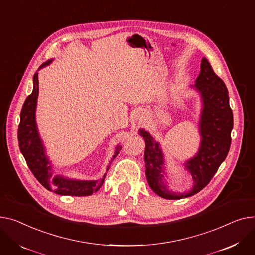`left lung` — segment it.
<instances>
[{
  "label": "left lung",
  "mask_w": 255,
  "mask_h": 255,
  "mask_svg": "<svg viewBox=\"0 0 255 255\" xmlns=\"http://www.w3.org/2000/svg\"><path fill=\"white\" fill-rule=\"evenodd\" d=\"M194 86L202 94L204 108L200 123L201 148L198 154L185 163L194 180L192 190L186 193H175L167 189L163 184V157L158 143L153 141L149 132L140 130L146 144L144 159L148 184L163 199L179 200L201 191L211 181L230 151L234 115L230 106L229 91L205 57L202 58L201 72Z\"/></svg>",
  "instance_id": "left-lung-1"
}]
</instances>
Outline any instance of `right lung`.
Returning a JSON list of instances; mask_svg holds the SVG:
<instances>
[{"label":"right lung","mask_w":255,"mask_h":255,"mask_svg":"<svg viewBox=\"0 0 255 255\" xmlns=\"http://www.w3.org/2000/svg\"><path fill=\"white\" fill-rule=\"evenodd\" d=\"M50 62L51 61L45 62L41 67L48 65ZM33 80V92L31 95L26 97L22 105V109L20 111V123L18 125L17 130L19 149L26 161L27 167L36 177L37 180L48 190H51L57 194H61V196H91V194L98 191L102 187L105 177H106L107 174H105L101 180L97 181L72 180V179L52 175L51 166L44 154V148L39 138L35 123V110L39 92L38 73H35ZM121 150L122 147H117L113 155V159L118 155Z\"/></svg>","instance_id":"add662e5"}]
</instances>
